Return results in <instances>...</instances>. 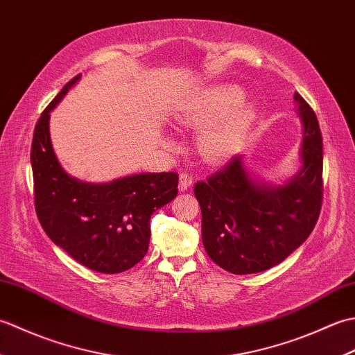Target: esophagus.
Here are the masks:
<instances>
[{"mask_svg": "<svg viewBox=\"0 0 355 355\" xmlns=\"http://www.w3.org/2000/svg\"><path fill=\"white\" fill-rule=\"evenodd\" d=\"M191 186H192V177L189 175V173H187V172H182V173H180V184H178V189L182 191V192H184V191L189 189Z\"/></svg>", "mask_w": 355, "mask_h": 355, "instance_id": "obj_1", "label": "esophagus"}]
</instances>
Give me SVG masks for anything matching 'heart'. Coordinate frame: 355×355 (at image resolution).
<instances>
[{"label":"heart","mask_w":355,"mask_h":355,"mask_svg":"<svg viewBox=\"0 0 355 355\" xmlns=\"http://www.w3.org/2000/svg\"><path fill=\"white\" fill-rule=\"evenodd\" d=\"M241 97H243V93L238 88L227 87L216 89L206 101L187 110L183 117L184 123L197 126L214 123L218 119L227 114L241 101ZM250 119V110H236L227 117H224L220 123L206 130L200 139V149L202 155L210 162L224 160V158L230 157L243 141Z\"/></svg>","instance_id":"1"}]
</instances>
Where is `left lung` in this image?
<instances>
[{
	"mask_svg": "<svg viewBox=\"0 0 355 355\" xmlns=\"http://www.w3.org/2000/svg\"><path fill=\"white\" fill-rule=\"evenodd\" d=\"M304 123L300 172L288 184L254 183L233 157L193 193L201 207V238L209 258L233 275H250L282 262L310 236L323 197V145L318 117L294 93Z\"/></svg>",
	"mask_w": 355,
	"mask_h": 355,
	"instance_id": "8db88e82",
	"label": "left lung"
}]
</instances>
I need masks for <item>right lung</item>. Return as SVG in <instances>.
<instances>
[{"instance_id":"1","label":"right lung","mask_w":355,"mask_h":355,"mask_svg":"<svg viewBox=\"0 0 355 355\" xmlns=\"http://www.w3.org/2000/svg\"><path fill=\"white\" fill-rule=\"evenodd\" d=\"M79 78L65 84L36 122L30 153L35 210L44 232L74 261L99 273H122L146 254L150 215L177 197L178 173H139L107 184L71 178L53 153L49 119Z\"/></svg>"}]
</instances>
